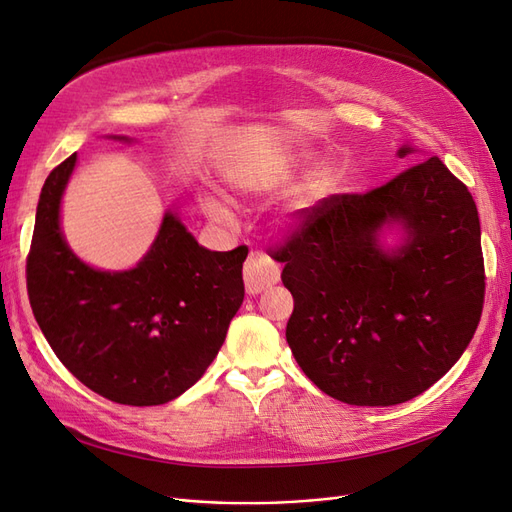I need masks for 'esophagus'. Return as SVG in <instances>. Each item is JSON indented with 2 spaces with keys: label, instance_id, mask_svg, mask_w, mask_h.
Here are the masks:
<instances>
[{
  "label": "esophagus",
  "instance_id": "obj_1",
  "mask_svg": "<svg viewBox=\"0 0 512 512\" xmlns=\"http://www.w3.org/2000/svg\"><path fill=\"white\" fill-rule=\"evenodd\" d=\"M243 280L247 294H260L280 282V267L273 258L262 252H252L245 260Z\"/></svg>",
  "mask_w": 512,
  "mask_h": 512
}]
</instances>
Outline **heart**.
<instances>
[{
  "instance_id": "1",
  "label": "heart",
  "mask_w": 512,
  "mask_h": 512,
  "mask_svg": "<svg viewBox=\"0 0 512 512\" xmlns=\"http://www.w3.org/2000/svg\"><path fill=\"white\" fill-rule=\"evenodd\" d=\"M288 181H290V170H280V173H271L269 177L258 181V183L254 185V190H256V192H262V190H277V188H282V185H286ZM327 183H329L327 175H318L316 181L312 183V188H309V196H307V198H309V200L318 198L324 190H327ZM203 209H205V213L209 215V218H213V220H218V222H228V220H230V211L220 203V200H215V198H211V196L203 198Z\"/></svg>"
}]
</instances>
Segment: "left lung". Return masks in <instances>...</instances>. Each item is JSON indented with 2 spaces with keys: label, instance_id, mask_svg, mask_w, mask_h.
Segmentation results:
<instances>
[{
  "label": "left lung",
  "instance_id": "left-lung-1",
  "mask_svg": "<svg viewBox=\"0 0 512 512\" xmlns=\"http://www.w3.org/2000/svg\"><path fill=\"white\" fill-rule=\"evenodd\" d=\"M412 149L401 147L399 158ZM407 239L389 253L384 225ZM294 299L286 342L322 393L350 406H395L451 369L478 327L485 262L474 198L440 158L365 194L301 211L273 250Z\"/></svg>",
  "mask_w": 512,
  "mask_h": 512
}]
</instances>
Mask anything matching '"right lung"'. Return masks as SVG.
I'll use <instances>...</instances> for the list:
<instances>
[{
    "mask_svg": "<svg viewBox=\"0 0 512 512\" xmlns=\"http://www.w3.org/2000/svg\"><path fill=\"white\" fill-rule=\"evenodd\" d=\"M74 164L76 153L55 166L38 200L27 254L36 322L87 389L123 406L166 404L198 382L222 348L243 303L247 247L211 252L168 211L134 269H91L59 228L61 194Z\"/></svg>",
    "mask_w": 512,
    "mask_h": 512,
    "instance_id": "add662e5",
    "label": "right lung"
}]
</instances>
